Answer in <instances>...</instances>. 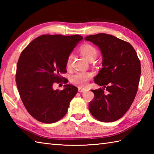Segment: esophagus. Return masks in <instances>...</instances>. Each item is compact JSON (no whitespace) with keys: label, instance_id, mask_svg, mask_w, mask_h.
<instances>
[{"label":"esophagus","instance_id":"obj_1","mask_svg":"<svg viewBox=\"0 0 154 154\" xmlns=\"http://www.w3.org/2000/svg\"><path fill=\"white\" fill-rule=\"evenodd\" d=\"M87 91L86 89H81V88H79V89H78V91H79V93H83V92H85Z\"/></svg>","mask_w":154,"mask_h":154}]
</instances>
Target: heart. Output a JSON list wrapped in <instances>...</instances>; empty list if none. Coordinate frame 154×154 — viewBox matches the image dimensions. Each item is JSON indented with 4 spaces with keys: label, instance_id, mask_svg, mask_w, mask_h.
<instances>
[{
    "label": "heart",
    "instance_id": "obj_1",
    "mask_svg": "<svg viewBox=\"0 0 154 154\" xmlns=\"http://www.w3.org/2000/svg\"><path fill=\"white\" fill-rule=\"evenodd\" d=\"M80 51L83 56L89 61H93L96 58L98 54L97 49L93 46V45L89 44L85 45L81 47ZM72 57H73L72 54L68 55L66 63L67 67H69L71 65ZM92 76L93 75L90 72L79 71L72 75L70 80L71 82L75 85L79 86L80 87H83L87 85L88 81L91 79Z\"/></svg>",
    "mask_w": 154,
    "mask_h": 154
}]
</instances>
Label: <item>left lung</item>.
<instances>
[{
	"label": "left lung",
	"mask_w": 154,
	"mask_h": 154,
	"mask_svg": "<svg viewBox=\"0 0 154 154\" xmlns=\"http://www.w3.org/2000/svg\"><path fill=\"white\" fill-rule=\"evenodd\" d=\"M85 40L97 45L103 55V68L94 78L103 89L92 90L94 97L89 103L90 112L100 122H114L124 116L135 99L140 61L131 44L114 35L98 34Z\"/></svg>",
	"instance_id": "8db88e82"
}]
</instances>
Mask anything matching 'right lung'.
Returning a JSON list of instances; mask_svg holds the SVG:
<instances>
[{
  "instance_id": "obj_1",
  "label": "right lung",
  "mask_w": 154,
  "mask_h": 154,
  "mask_svg": "<svg viewBox=\"0 0 154 154\" xmlns=\"http://www.w3.org/2000/svg\"><path fill=\"white\" fill-rule=\"evenodd\" d=\"M83 39L79 35H42L20 55L16 85L28 112L40 122L54 123L66 114L77 88L67 84L63 90H55L53 85L61 82L68 55ZM63 82L67 83V79Z\"/></svg>"
}]
</instances>
